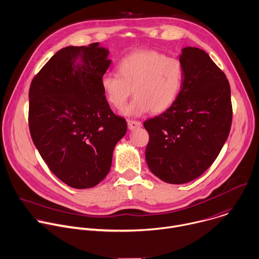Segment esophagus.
I'll return each mask as SVG.
<instances>
[{"mask_svg":"<svg viewBox=\"0 0 259 259\" xmlns=\"http://www.w3.org/2000/svg\"><path fill=\"white\" fill-rule=\"evenodd\" d=\"M127 124H128L129 130H135V129L140 128V127L142 126V124H141L140 122H138V121H132V120H129Z\"/></svg>","mask_w":259,"mask_h":259,"instance_id":"obj_1","label":"esophagus"}]
</instances>
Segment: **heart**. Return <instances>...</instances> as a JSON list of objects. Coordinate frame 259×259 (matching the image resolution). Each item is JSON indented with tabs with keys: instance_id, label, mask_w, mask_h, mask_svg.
I'll use <instances>...</instances> for the list:
<instances>
[{
	"instance_id": "b5f03b06",
	"label": "heart",
	"mask_w": 259,
	"mask_h": 259,
	"mask_svg": "<svg viewBox=\"0 0 259 259\" xmlns=\"http://www.w3.org/2000/svg\"><path fill=\"white\" fill-rule=\"evenodd\" d=\"M117 69L118 74L104 75L101 84L107 101L116 109H122L133 92L134 100L122 112L127 117L166 111L177 100L184 79L179 60L153 50L129 54Z\"/></svg>"
}]
</instances>
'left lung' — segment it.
<instances>
[{
    "label": "left lung",
    "mask_w": 259,
    "mask_h": 259,
    "mask_svg": "<svg viewBox=\"0 0 259 259\" xmlns=\"http://www.w3.org/2000/svg\"><path fill=\"white\" fill-rule=\"evenodd\" d=\"M180 94L164 113L144 122L145 159L151 173L169 184L188 183L212 164L231 129V90L208 54L186 47Z\"/></svg>",
    "instance_id": "obj_1"
}]
</instances>
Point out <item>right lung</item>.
<instances>
[{"mask_svg":"<svg viewBox=\"0 0 259 259\" xmlns=\"http://www.w3.org/2000/svg\"><path fill=\"white\" fill-rule=\"evenodd\" d=\"M98 42L55 54L29 89V130L50 169L76 189L92 188L111 169L113 151L127 132L102 89L112 64Z\"/></svg>","mask_w":259,"mask_h":259,"instance_id":"obj_1","label":"right lung"}]
</instances>
